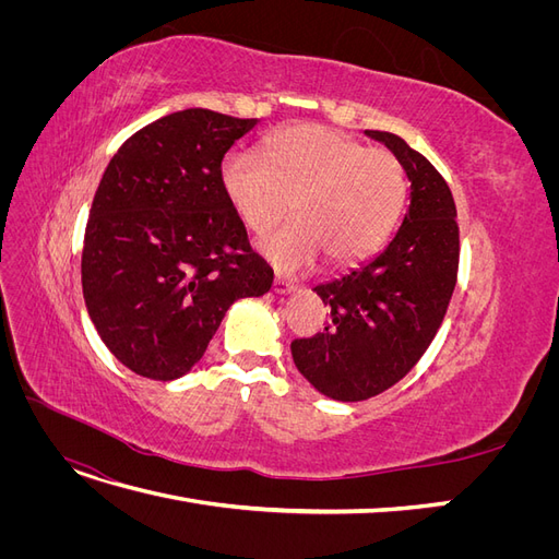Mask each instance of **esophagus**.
Segmentation results:
<instances>
[{
  "label": "esophagus",
  "mask_w": 559,
  "mask_h": 559,
  "mask_svg": "<svg viewBox=\"0 0 559 559\" xmlns=\"http://www.w3.org/2000/svg\"><path fill=\"white\" fill-rule=\"evenodd\" d=\"M296 289V284L294 282H289V280H284V277H275V282H273V292L275 294H292Z\"/></svg>",
  "instance_id": "1"
}]
</instances>
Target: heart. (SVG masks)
<instances>
[{
  "label": "heart",
  "mask_w": 559,
  "mask_h": 559,
  "mask_svg": "<svg viewBox=\"0 0 559 559\" xmlns=\"http://www.w3.org/2000/svg\"><path fill=\"white\" fill-rule=\"evenodd\" d=\"M224 193L240 222L257 235L296 218L261 242L282 270L312 267L321 257L349 265L370 257L394 230L405 173L394 154L324 126L277 132L263 156L235 151L222 165Z\"/></svg>",
  "instance_id": "obj_1"
}]
</instances>
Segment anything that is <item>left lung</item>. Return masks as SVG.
<instances>
[{"instance_id": "1", "label": "left lung", "mask_w": 559, "mask_h": 559, "mask_svg": "<svg viewBox=\"0 0 559 559\" xmlns=\"http://www.w3.org/2000/svg\"><path fill=\"white\" fill-rule=\"evenodd\" d=\"M411 179V207L378 257L314 286L331 319L292 343L294 364L335 401H366L411 373L443 324L460 267V226L448 181L399 134L366 130Z\"/></svg>"}]
</instances>
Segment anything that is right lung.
Returning a JSON list of instances; mask_svg holds the SVG:
<instances>
[{
  "label": "right lung",
  "instance_id": "1",
  "mask_svg": "<svg viewBox=\"0 0 559 559\" xmlns=\"http://www.w3.org/2000/svg\"><path fill=\"white\" fill-rule=\"evenodd\" d=\"M253 126L257 118L210 109L175 111L128 138L99 179L81 253L83 298L132 373L186 376L233 302L273 286L222 183L226 151Z\"/></svg>",
  "mask_w": 559,
  "mask_h": 559
}]
</instances>
